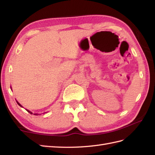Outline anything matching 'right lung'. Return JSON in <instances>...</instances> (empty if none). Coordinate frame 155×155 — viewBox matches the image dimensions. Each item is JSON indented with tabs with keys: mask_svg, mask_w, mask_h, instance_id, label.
<instances>
[{
	"mask_svg": "<svg viewBox=\"0 0 155 155\" xmlns=\"http://www.w3.org/2000/svg\"><path fill=\"white\" fill-rule=\"evenodd\" d=\"M16 103H17V104H18L19 105V106H20V107H23L22 106V105H21V104H20L19 103H18V102L17 101H16ZM26 110H27V111L28 112V113H30V114H33V113H32V112H31V111H30V110H28V109H26ZM43 114H44V113H43ZM33 114H35V115H38V114H37V113H34Z\"/></svg>",
	"mask_w": 155,
	"mask_h": 155,
	"instance_id": "obj_1",
	"label": "right lung"
}]
</instances>
